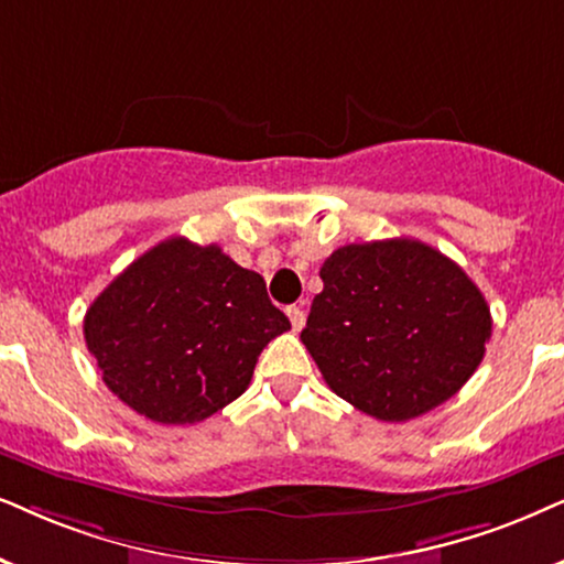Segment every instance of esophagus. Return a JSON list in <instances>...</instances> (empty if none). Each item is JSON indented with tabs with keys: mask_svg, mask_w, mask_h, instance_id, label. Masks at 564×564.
Returning <instances> with one entry per match:
<instances>
[{
	"mask_svg": "<svg viewBox=\"0 0 564 564\" xmlns=\"http://www.w3.org/2000/svg\"><path fill=\"white\" fill-rule=\"evenodd\" d=\"M286 315H289V319H291V327H294L296 333L302 330L304 323H306V315H304V310H302V306H289V310H286Z\"/></svg>",
	"mask_w": 564,
	"mask_h": 564,
	"instance_id": "1",
	"label": "esophagus"
}]
</instances>
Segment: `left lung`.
<instances>
[{
	"mask_svg": "<svg viewBox=\"0 0 564 564\" xmlns=\"http://www.w3.org/2000/svg\"><path fill=\"white\" fill-rule=\"evenodd\" d=\"M302 344L335 395L380 422L453 398L484 359L491 315L479 286L416 239L335 249L319 268Z\"/></svg>",
	"mask_w": 564,
	"mask_h": 564,
	"instance_id": "left-lung-1",
	"label": "left lung"
}]
</instances>
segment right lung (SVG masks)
<instances>
[{
    "instance_id": "obj_1",
    "label": "right lung",
    "mask_w": 564,
    "mask_h": 564,
    "mask_svg": "<svg viewBox=\"0 0 564 564\" xmlns=\"http://www.w3.org/2000/svg\"><path fill=\"white\" fill-rule=\"evenodd\" d=\"M286 330L260 273L184 237L140 254L83 323L106 388L159 424L203 422L237 401L262 348Z\"/></svg>"
}]
</instances>
